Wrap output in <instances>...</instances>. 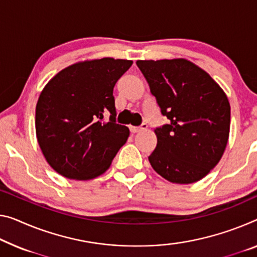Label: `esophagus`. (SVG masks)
<instances>
[{"mask_svg":"<svg viewBox=\"0 0 257 257\" xmlns=\"http://www.w3.org/2000/svg\"><path fill=\"white\" fill-rule=\"evenodd\" d=\"M147 127H148L147 124L142 123L140 126H131V127H130V130H131L132 133H138V132H140V131H144V130H146Z\"/></svg>","mask_w":257,"mask_h":257,"instance_id":"1","label":"esophagus"}]
</instances>
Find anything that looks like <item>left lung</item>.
<instances>
[{
	"instance_id": "left-lung-1",
	"label": "left lung",
	"mask_w": 257,
	"mask_h": 257,
	"mask_svg": "<svg viewBox=\"0 0 257 257\" xmlns=\"http://www.w3.org/2000/svg\"><path fill=\"white\" fill-rule=\"evenodd\" d=\"M163 116L157 146L148 157L171 183L192 184L222 159L230 133L231 108L223 89L206 71L184 58L137 61Z\"/></svg>"
}]
</instances>
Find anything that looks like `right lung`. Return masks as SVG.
I'll return each mask as SVG.
<instances>
[{"mask_svg":"<svg viewBox=\"0 0 257 257\" xmlns=\"http://www.w3.org/2000/svg\"><path fill=\"white\" fill-rule=\"evenodd\" d=\"M132 63L110 57L79 62L43 88L35 131L45 159L63 177L88 180L102 175L127 140L130 130L116 123L112 93Z\"/></svg>","mask_w":257,"mask_h":257,"instance_id":"add662e5","label":"right lung"}]
</instances>
